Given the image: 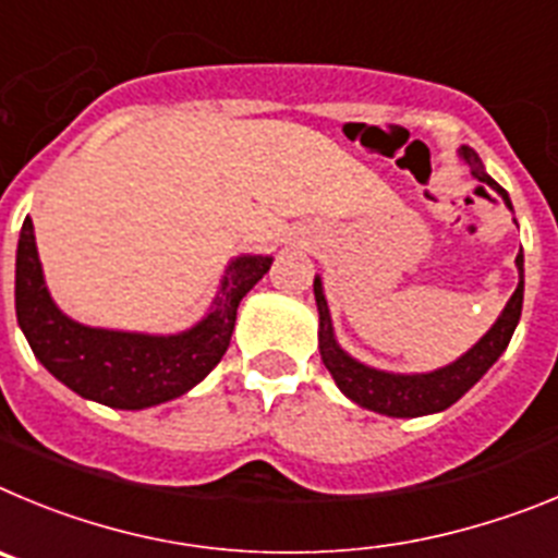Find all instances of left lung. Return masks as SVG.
Returning <instances> with one entry per match:
<instances>
[{"label":"left lung","instance_id":"left-lung-1","mask_svg":"<svg viewBox=\"0 0 558 558\" xmlns=\"http://www.w3.org/2000/svg\"><path fill=\"white\" fill-rule=\"evenodd\" d=\"M461 158L466 160V167L473 172L475 180L495 189L504 197V203L511 208V199L506 189H500L495 180L486 174L484 163H481L478 153L470 147H461ZM517 269H520V283H517L514 294L506 303L504 314L498 316V323L492 325L478 344L466 350L461 359L453 364L434 369V373L423 375H398L384 373V369H373V366L361 364L353 355H348L339 348V341L333 336V323H330L328 300L323 294V280L314 278V298L316 308H319V353H323V364L328 366V373L333 375L336 386L348 395L353 403L364 405L369 411H378L386 416H423L445 411L464 395L473 389L484 373L495 361L500 359L506 348H509L511 333H514L520 314H523V247L517 255Z\"/></svg>","mask_w":558,"mask_h":558}]
</instances>
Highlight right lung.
Masks as SVG:
<instances>
[{
  "mask_svg": "<svg viewBox=\"0 0 558 558\" xmlns=\"http://www.w3.org/2000/svg\"><path fill=\"white\" fill-rule=\"evenodd\" d=\"M272 267L269 255H242L225 269L208 316L174 336L88 328L49 298L35 250L33 219H24L16 250V316L35 359L49 373L110 409H149L180 398L222 361L242 298Z\"/></svg>",
  "mask_w": 558,
  "mask_h": 558,
  "instance_id": "1",
  "label": "right lung"
}]
</instances>
